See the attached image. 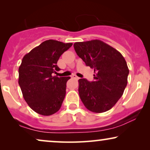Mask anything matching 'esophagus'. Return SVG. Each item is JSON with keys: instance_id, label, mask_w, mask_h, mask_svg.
<instances>
[{"instance_id": "1", "label": "esophagus", "mask_w": 150, "mask_h": 150, "mask_svg": "<svg viewBox=\"0 0 150 150\" xmlns=\"http://www.w3.org/2000/svg\"><path fill=\"white\" fill-rule=\"evenodd\" d=\"M71 79H79V78L75 74H72V75H71Z\"/></svg>"}]
</instances>
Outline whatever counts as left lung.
<instances>
[{
	"label": "left lung",
	"instance_id": "1",
	"mask_svg": "<svg viewBox=\"0 0 150 150\" xmlns=\"http://www.w3.org/2000/svg\"><path fill=\"white\" fill-rule=\"evenodd\" d=\"M74 50L87 66L94 69V81L79 80L80 98L93 112H106L117 103L128 83L129 69L121 53L101 40L76 42Z\"/></svg>",
	"mask_w": 150,
	"mask_h": 150
}]
</instances>
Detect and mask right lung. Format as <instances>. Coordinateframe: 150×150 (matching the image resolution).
I'll use <instances>...</instances> for the list:
<instances>
[{
    "mask_svg": "<svg viewBox=\"0 0 150 150\" xmlns=\"http://www.w3.org/2000/svg\"><path fill=\"white\" fill-rule=\"evenodd\" d=\"M71 46V43L46 40L22 59L18 83L24 100L37 113L48 116L60 109L70 77L59 78L52 74L60 70L57 61Z\"/></svg>",
    "mask_w": 150,
    "mask_h": 150,
    "instance_id": "right-lung-1",
    "label": "right lung"
}]
</instances>
